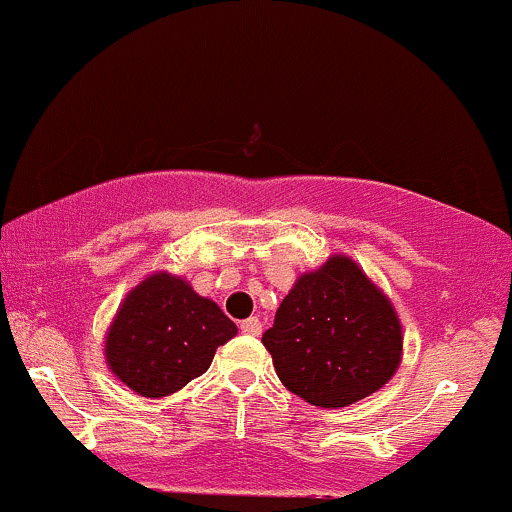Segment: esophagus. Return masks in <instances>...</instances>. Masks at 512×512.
<instances>
[{
  "instance_id": "obj_1",
  "label": "esophagus",
  "mask_w": 512,
  "mask_h": 512,
  "mask_svg": "<svg viewBox=\"0 0 512 512\" xmlns=\"http://www.w3.org/2000/svg\"><path fill=\"white\" fill-rule=\"evenodd\" d=\"M240 330H243L245 335H255V338H257V335L262 333V320L257 316L240 320Z\"/></svg>"
}]
</instances>
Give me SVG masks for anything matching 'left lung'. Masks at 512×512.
I'll return each instance as SVG.
<instances>
[{
    "mask_svg": "<svg viewBox=\"0 0 512 512\" xmlns=\"http://www.w3.org/2000/svg\"><path fill=\"white\" fill-rule=\"evenodd\" d=\"M262 342L286 389L320 408L379 391L403 350L391 301L342 255L296 279Z\"/></svg>",
    "mask_w": 512,
    "mask_h": 512,
    "instance_id": "left-lung-1",
    "label": "left lung"
}]
</instances>
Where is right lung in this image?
<instances>
[{
  "instance_id": "1",
  "label": "right lung",
  "mask_w": 512,
  "mask_h": 512,
  "mask_svg": "<svg viewBox=\"0 0 512 512\" xmlns=\"http://www.w3.org/2000/svg\"><path fill=\"white\" fill-rule=\"evenodd\" d=\"M235 333L216 303L160 272L126 296L106 335V362L140 396L160 398L204 374Z\"/></svg>"
}]
</instances>
